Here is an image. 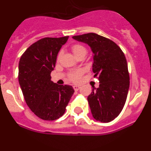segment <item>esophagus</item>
Instances as JSON below:
<instances>
[{"instance_id":"obj_1","label":"esophagus","mask_w":151,"mask_h":151,"mask_svg":"<svg viewBox=\"0 0 151 151\" xmlns=\"http://www.w3.org/2000/svg\"><path fill=\"white\" fill-rule=\"evenodd\" d=\"M73 88H74L75 91H78L81 88V86H80V85H74V86H73Z\"/></svg>"}]
</instances>
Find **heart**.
<instances>
[{
  "mask_svg": "<svg viewBox=\"0 0 151 151\" xmlns=\"http://www.w3.org/2000/svg\"><path fill=\"white\" fill-rule=\"evenodd\" d=\"M72 50H73V54L76 56L77 57L80 55H86L87 54V48L85 46L79 44H76V45H73L72 47ZM62 52H60L57 56V59H60ZM82 72L81 70H78V71H75L71 73L69 75V79L72 82H78V80L80 79V77L82 76Z\"/></svg>",
  "mask_w": 151,
  "mask_h": 151,
  "instance_id": "obj_1",
  "label": "heart"
}]
</instances>
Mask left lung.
<instances>
[{"instance_id":"1","label":"left lung","mask_w":151,"mask_h":151,"mask_svg":"<svg viewBox=\"0 0 151 151\" xmlns=\"http://www.w3.org/2000/svg\"><path fill=\"white\" fill-rule=\"evenodd\" d=\"M73 39L87 44L94 54L92 70L99 88L88 97L92 116L97 121L109 122L124 107L129 88V73L125 54L115 42L95 34L75 35Z\"/></svg>"}]
</instances>
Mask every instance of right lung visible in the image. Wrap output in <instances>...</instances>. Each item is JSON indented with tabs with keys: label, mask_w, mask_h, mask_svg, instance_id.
I'll use <instances>...</instances> for the list:
<instances>
[{
	"label": "right lung",
	"mask_w": 151,
	"mask_h": 151,
	"mask_svg": "<svg viewBox=\"0 0 151 151\" xmlns=\"http://www.w3.org/2000/svg\"><path fill=\"white\" fill-rule=\"evenodd\" d=\"M69 36L44 38L31 45L19 63V82L30 110L44 120L62 116L74 93L71 85L54 83L50 73Z\"/></svg>",
	"instance_id": "1"
}]
</instances>
